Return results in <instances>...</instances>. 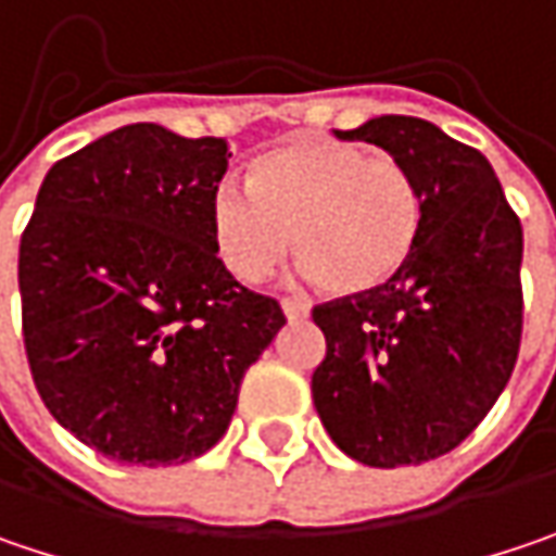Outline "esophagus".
<instances>
[{
	"instance_id": "1",
	"label": "esophagus",
	"mask_w": 556,
	"mask_h": 556,
	"mask_svg": "<svg viewBox=\"0 0 556 556\" xmlns=\"http://www.w3.org/2000/svg\"><path fill=\"white\" fill-rule=\"evenodd\" d=\"M282 311H286L289 320H305L308 317V305H302L295 299H282Z\"/></svg>"
}]
</instances>
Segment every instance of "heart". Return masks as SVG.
<instances>
[{"label":"heart","instance_id":"1","mask_svg":"<svg viewBox=\"0 0 556 556\" xmlns=\"http://www.w3.org/2000/svg\"><path fill=\"white\" fill-rule=\"evenodd\" d=\"M421 216V188L400 156L327 138L261 153L248 188L226 181L211 198L213 245L236 277H267L295 236L305 274L337 299L371 295L400 277Z\"/></svg>","mask_w":556,"mask_h":556}]
</instances>
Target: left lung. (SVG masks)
Segmentation results:
<instances>
[{
    "label": "left lung",
    "mask_w": 556,
    "mask_h": 556,
    "mask_svg": "<svg viewBox=\"0 0 556 556\" xmlns=\"http://www.w3.org/2000/svg\"><path fill=\"white\" fill-rule=\"evenodd\" d=\"M343 141L400 156L421 188V239L387 289L311 311L327 355L311 396L345 456L421 466L466 441L513 375L522 340V226L491 163L415 115Z\"/></svg>",
    "instance_id": "1"
}]
</instances>
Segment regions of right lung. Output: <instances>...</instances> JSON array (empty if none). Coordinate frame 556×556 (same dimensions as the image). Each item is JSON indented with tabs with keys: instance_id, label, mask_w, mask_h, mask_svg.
<instances>
[{
	"instance_id": "1",
	"label": "right lung",
	"mask_w": 556,
	"mask_h": 556,
	"mask_svg": "<svg viewBox=\"0 0 556 556\" xmlns=\"http://www.w3.org/2000/svg\"><path fill=\"white\" fill-rule=\"evenodd\" d=\"M223 138L138 122L59 160L21 236L24 352L52 418L128 466L207 453L286 324L216 257Z\"/></svg>"
}]
</instances>
